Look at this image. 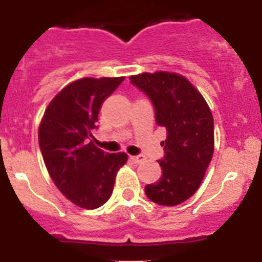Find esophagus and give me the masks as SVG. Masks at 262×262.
<instances>
[{"label": "esophagus", "instance_id": "34e87169", "mask_svg": "<svg viewBox=\"0 0 262 262\" xmlns=\"http://www.w3.org/2000/svg\"><path fill=\"white\" fill-rule=\"evenodd\" d=\"M129 160H131V161H133V163H135V164H140V163H143V161H144L145 157L143 156V155H138V156H129Z\"/></svg>", "mask_w": 262, "mask_h": 262}]
</instances>
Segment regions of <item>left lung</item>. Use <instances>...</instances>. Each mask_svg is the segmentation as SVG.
<instances>
[{
	"label": "left lung",
	"instance_id": "8db88e82",
	"mask_svg": "<svg viewBox=\"0 0 262 262\" xmlns=\"http://www.w3.org/2000/svg\"><path fill=\"white\" fill-rule=\"evenodd\" d=\"M131 84L151 99L155 119L166 129L163 176L145 186L152 202L176 206L200 187L214 154V119L202 94L177 73L156 72L129 77Z\"/></svg>",
	"mask_w": 262,
	"mask_h": 262
}]
</instances>
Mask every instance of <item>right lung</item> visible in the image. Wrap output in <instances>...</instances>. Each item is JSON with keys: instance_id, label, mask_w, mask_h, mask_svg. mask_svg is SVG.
I'll return each mask as SVG.
<instances>
[{"instance_id": "right-lung-1", "label": "right lung", "mask_w": 262, "mask_h": 262, "mask_svg": "<svg viewBox=\"0 0 262 262\" xmlns=\"http://www.w3.org/2000/svg\"><path fill=\"white\" fill-rule=\"evenodd\" d=\"M124 77L80 78L57 93L39 126V147L52 181L78 207L107 202L127 155L107 154L93 143L101 106Z\"/></svg>"}]
</instances>
